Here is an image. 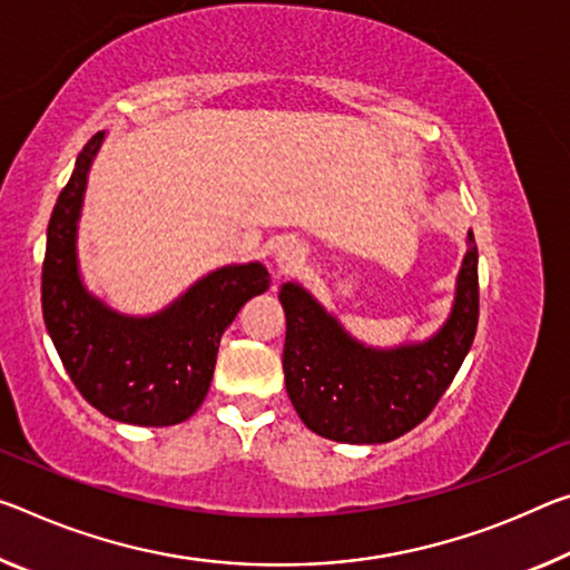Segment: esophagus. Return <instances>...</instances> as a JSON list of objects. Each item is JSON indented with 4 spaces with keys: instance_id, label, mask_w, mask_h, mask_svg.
<instances>
[{
    "instance_id": "1",
    "label": "esophagus",
    "mask_w": 570,
    "mask_h": 570,
    "mask_svg": "<svg viewBox=\"0 0 570 570\" xmlns=\"http://www.w3.org/2000/svg\"><path fill=\"white\" fill-rule=\"evenodd\" d=\"M304 256H306L304 246H302L299 240H294V238L278 240L276 248H274V258H276V264H278V268H282V271L296 268L304 261Z\"/></svg>"
}]
</instances>
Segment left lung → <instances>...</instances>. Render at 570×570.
Instances as JSON below:
<instances>
[{
    "mask_svg": "<svg viewBox=\"0 0 570 570\" xmlns=\"http://www.w3.org/2000/svg\"><path fill=\"white\" fill-rule=\"evenodd\" d=\"M286 393L306 429L342 444H385L436 409L462 367L480 322L476 243L456 282V302L423 345L370 350L355 342L299 284H284Z\"/></svg>",
    "mask_w": 570,
    "mask_h": 570,
    "instance_id": "8db88e82",
    "label": "left lung"
}]
</instances>
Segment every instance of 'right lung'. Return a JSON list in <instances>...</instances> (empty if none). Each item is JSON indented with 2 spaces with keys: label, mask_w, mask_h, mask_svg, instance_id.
Listing matches in <instances>:
<instances>
[{
  "label": "right lung",
  "mask_w": 570,
  "mask_h": 570,
  "mask_svg": "<svg viewBox=\"0 0 570 570\" xmlns=\"http://www.w3.org/2000/svg\"><path fill=\"white\" fill-rule=\"evenodd\" d=\"M104 131L76 159L48 223L42 317L80 395L114 421L175 426L205 401L220 337L250 296L268 288L261 264L225 266L200 278L155 317H124L90 296L78 276L76 225L88 167Z\"/></svg>",
  "instance_id": "1"
}]
</instances>
